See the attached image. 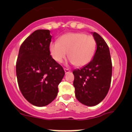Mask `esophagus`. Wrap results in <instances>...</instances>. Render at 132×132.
<instances>
[{"label": "esophagus", "instance_id": "obj_1", "mask_svg": "<svg viewBox=\"0 0 132 132\" xmlns=\"http://www.w3.org/2000/svg\"><path fill=\"white\" fill-rule=\"evenodd\" d=\"M64 71H65V74H67V73H69L70 72V70L68 69H64Z\"/></svg>", "mask_w": 132, "mask_h": 132}]
</instances>
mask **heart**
Wrapping results in <instances>:
<instances>
[{
    "instance_id": "obj_1",
    "label": "heart",
    "mask_w": 132,
    "mask_h": 132,
    "mask_svg": "<svg viewBox=\"0 0 132 132\" xmlns=\"http://www.w3.org/2000/svg\"><path fill=\"white\" fill-rule=\"evenodd\" d=\"M96 50L94 37L82 32H70L63 35L58 42L50 43L49 51L52 57L62 63L67 57L76 67H82L92 60Z\"/></svg>"
}]
</instances>
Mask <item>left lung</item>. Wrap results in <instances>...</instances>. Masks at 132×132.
I'll return each mask as SVG.
<instances>
[{
    "label": "left lung",
    "instance_id": "1",
    "mask_svg": "<svg viewBox=\"0 0 132 132\" xmlns=\"http://www.w3.org/2000/svg\"><path fill=\"white\" fill-rule=\"evenodd\" d=\"M91 34L96 44L94 57L87 65L73 71L75 96L80 103L88 106L97 105L106 96L112 70L108 45L97 33Z\"/></svg>",
    "mask_w": 132,
    "mask_h": 132
}]
</instances>
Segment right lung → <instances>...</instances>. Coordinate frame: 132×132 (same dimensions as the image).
Instances as JSON below:
<instances>
[{
  "label": "right lung",
  "mask_w": 132,
  "mask_h": 132,
  "mask_svg": "<svg viewBox=\"0 0 132 132\" xmlns=\"http://www.w3.org/2000/svg\"><path fill=\"white\" fill-rule=\"evenodd\" d=\"M52 38L49 30H36L19 50L16 66L18 86L24 97L36 106L48 105L55 98L65 75L50 53Z\"/></svg>",
  "instance_id": "1"
}]
</instances>
